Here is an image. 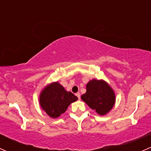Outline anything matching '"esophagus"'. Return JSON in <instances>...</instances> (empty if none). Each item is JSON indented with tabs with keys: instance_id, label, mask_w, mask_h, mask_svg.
I'll list each match as a JSON object with an SVG mask.
<instances>
[{
	"instance_id": "1",
	"label": "esophagus",
	"mask_w": 151,
	"mask_h": 151,
	"mask_svg": "<svg viewBox=\"0 0 151 151\" xmlns=\"http://www.w3.org/2000/svg\"><path fill=\"white\" fill-rule=\"evenodd\" d=\"M75 95L77 96V98H78V99L80 100V93H79V92H78V93H76Z\"/></svg>"
}]
</instances>
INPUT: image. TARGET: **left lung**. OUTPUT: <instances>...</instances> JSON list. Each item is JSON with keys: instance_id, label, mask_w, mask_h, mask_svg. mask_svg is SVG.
<instances>
[{"instance_id": "1", "label": "left lung", "mask_w": 151, "mask_h": 151, "mask_svg": "<svg viewBox=\"0 0 151 151\" xmlns=\"http://www.w3.org/2000/svg\"><path fill=\"white\" fill-rule=\"evenodd\" d=\"M81 99L99 115H104L112 109L115 102L114 91L104 80H91L86 85V93Z\"/></svg>"}]
</instances>
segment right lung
<instances>
[{
    "label": "right lung",
    "instance_id": "obj_1",
    "mask_svg": "<svg viewBox=\"0 0 151 151\" xmlns=\"http://www.w3.org/2000/svg\"><path fill=\"white\" fill-rule=\"evenodd\" d=\"M78 99L72 93L68 92L58 82L45 87L40 93L39 102L43 110L52 118L64 113L68 106Z\"/></svg>",
    "mask_w": 151,
    "mask_h": 151
}]
</instances>
